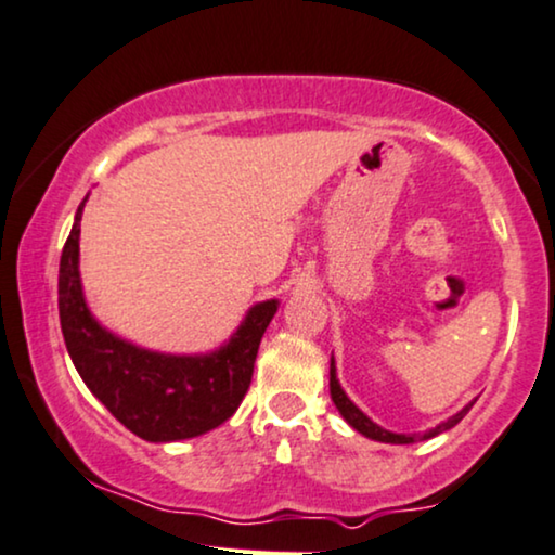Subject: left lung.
Returning a JSON list of instances; mask_svg holds the SVG:
<instances>
[{
	"mask_svg": "<svg viewBox=\"0 0 555 555\" xmlns=\"http://www.w3.org/2000/svg\"><path fill=\"white\" fill-rule=\"evenodd\" d=\"M330 397H333V402H335V406H338V412L343 415V420H346V423L353 427V430H359L361 435H366V438H371V440H378V443H395V446L417 443V440L435 438V435L451 430L453 425H459L461 420H464L466 412L472 410V404H466L464 410L455 412L453 417H448L446 423L435 425L433 430H427V433H406V435L404 433H389V430H384V427H378L374 420H369L359 410V406L350 402L348 395H346V391H343V387L338 384V376H335V361L333 359H330Z\"/></svg>",
	"mask_w": 555,
	"mask_h": 555,
	"instance_id": "obj_1",
	"label": "left lung"
}]
</instances>
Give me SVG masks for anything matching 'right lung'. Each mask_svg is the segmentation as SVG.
<instances>
[{"label": "right lung", "instance_id": "1", "mask_svg": "<svg viewBox=\"0 0 555 555\" xmlns=\"http://www.w3.org/2000/svg\"><path fill=\"white\" fill-rule=\"evenodd\" d=\"M83 202L63 245L59 314L63 340L91 395L151 443L186 440L222 425L241 406L254 378L258 346L276 314V299L250 307L228 346L207 356H168L132 346L91 318L79 279Z\"/></svg>", "mask_w": 555, "mask_h": 555}]
</instances>
